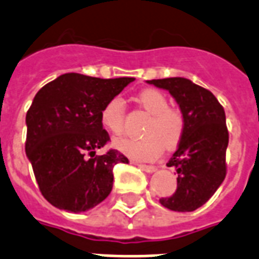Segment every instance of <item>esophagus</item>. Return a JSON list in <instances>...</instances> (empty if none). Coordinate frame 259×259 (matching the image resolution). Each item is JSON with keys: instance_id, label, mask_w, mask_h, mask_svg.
<instances>
[{"instance_id": "1", "label": "esophagus", "mask_w": 259, "mask_h": 259, "mask_svg": "<svg viewBox=\"0 0 259 259\" xmlns=\"http://www.w3.org/2000/svg\"><path fill=\"white\" fill-rule=\"evenodd\" d=\"M140 168L143 169V171H145V172H153L156 169L155 165H149V164H137Z\"/></svg>"}]
</instances>
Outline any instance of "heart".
I'll return each mask as SVG.
<instances>
[{"label":"heart","mask_w":259,"mask_h":259,"mask_svg":"<svg viewBox=\"0 0 259 259\" xmlns=\"http://www.w3.org/2000/svg\"><path fill=\"white\" fill-rule=\"evenodd\" d=\"M138 103L151 114L144 126L145 136L140 138L121 137L114 147L134 160H155L163 148H175L182 141L186 130V118L179 108L168 107V99L157 90H144L137 96ZM100 122L110 133L121 134L125 129V102L115 96L104 104Z\"/></svg>","instance_id":"heart-1"}]
</instances>
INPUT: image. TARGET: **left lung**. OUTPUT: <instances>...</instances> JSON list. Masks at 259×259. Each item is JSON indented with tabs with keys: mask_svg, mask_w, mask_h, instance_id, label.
<instances>
[{
	"mask_svg": "<svg viewBox=\"0 0 259 259\" xmlns=\"http://www.w3.org/2000/svg\"><path fill=\"white\" fill-rule=\"evenodd\" d=\"M172 95L186 118V130L167 163L178 172L177 190L160 204L177 212H193L214 194L227 175L228 129L226 112L206 88L183 77L149 80Z\"/></svg>",
	"mask_w": 259,
	"mask_h": 259,
	"instance_id": "left-lung-1",
	"label": "left lung"
}]
</instances>
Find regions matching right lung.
Listing matches in <instances>:
<instances>
[{"label":"right lung","mask_w":259,"mask_h":259,"mask_svg":"<svg viewBox=\"0 0 259 259\" xmlns=\"http://www.w3.org/2000/svg\"><path fill=\"white\" fill-rule=\"evenodd\" d=\"M132 81L66 73L35 95L25 116V153L39 190L55 208L84 212L111 193L112 169L129 160L116 149L96 155L110 143L100 111Z\"/></svg>","instance_id":"obj_1"}]
</instances>
